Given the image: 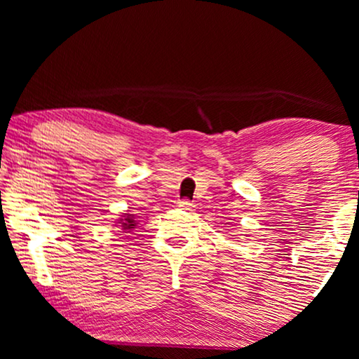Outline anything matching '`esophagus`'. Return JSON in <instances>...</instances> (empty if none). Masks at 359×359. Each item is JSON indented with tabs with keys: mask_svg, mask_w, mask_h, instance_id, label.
Listing matches in <instances>:
<instances>
[{
	"mask_svg": "<svg viewBox=\"0 0 359 359\" xmlns=\"http://www.w3.org/2000/svg\"><path fill=\"white\" fill-rule=\"evenodd\" d=\"M178 208L180 209H184V210H193L194 204L191 203V201H188V199H181L180 203H178Z\"/></svg>",
	"mask_w": 359,
	"mask_h": 359,
	"instance_id": "1",
	"label": "esophagus"
}]
</instances>
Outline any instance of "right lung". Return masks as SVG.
<instances>
[{"label":"right lung","mask_w":359,"mask_h":359,"mask_svg":"<svg viewBox=\"0 0 359 359\" xmlns=\"http://www.w3.org/2000/svg\"><path fill=\"white\" fill-rule=\"evenodd\" d=\"M135 222H137V220H135L134 215L126 214L124 217L119 219V222H117V224H121V227H124V230H130V229L135 227Z\"/></svg>","instance_id":"obj_1"}]
</instances>
